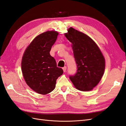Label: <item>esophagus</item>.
Listing matches in <instances>:
<instances>
[{"label": "esophagus", "mask_w": 126, "mask_h": 126, "mask_svg": "<svg viewBox=\"0 0 126 126\" xmlns=\"http://www.w3.org/2000/svg\"><path fill=\"white\" fill-rule=\"evenodd\" d=\"M63 71L64 72H66V70H67V67H66V66H64V67L63 68Z\"/></svg>", "instance_id": "obj_1"}]
</instances>
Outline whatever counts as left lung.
Segmentation results:
<instances>
[{
	"label": "left lung",
	"mask_w": 126,
	"mask_h": 126,
	"mask_svg": "<svg viewBox=\"0 0 126 126\" xmlns=\"http://www.w3.org/2000/svg\"><path fill=\"white\" fill-rule=\"evenodd\" d=\"M66 37L72 44L77 67V72L69 78L77 89L89 91L97 85L104 74L105 61L96 44L86 34L70 27Z\"/></svg>",
	"instance_id": "1"
}]
</instances>
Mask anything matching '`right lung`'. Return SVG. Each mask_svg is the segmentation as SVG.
<instances>
[{
    "label": "right lung",
    "mask_w": 126,
    "mask_h": 126,
    "mask_svg": "<svg viewBox=\"0 0 126 126\" xmlns=\"http://www.w3.org/2000/svg\"><path fill=\"white\" fill-rule=\"evenodd\" d=\"M58 33L48 31L37 36L25 50L21 62L25 80L29 87L39 94L54 90L56 80L63 74L57 67L56 60L50 55Z\"/></svg>",
    "instance_id": "right-lung-1"
}]
</instances>
